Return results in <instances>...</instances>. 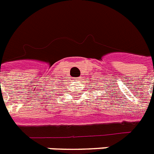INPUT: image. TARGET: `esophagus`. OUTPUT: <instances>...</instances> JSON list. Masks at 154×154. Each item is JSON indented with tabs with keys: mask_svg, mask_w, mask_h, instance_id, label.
<instances>
[{
	"mask_svg": "<svg viewBox=\"0 0 154 154\" xmlns=\"http://www.w3.org/2000/svg\"><path fill=\"white\" fill-rule=\"evenodd\" d=\"M75 80L76 82H80L82 79H81V77H79V78H76Z\"/></svg>",
	"mask_w": 154,
	"mask_h": 154,
	"instance_id": "1",
	"label": "esophagus"
}]
</instances>
